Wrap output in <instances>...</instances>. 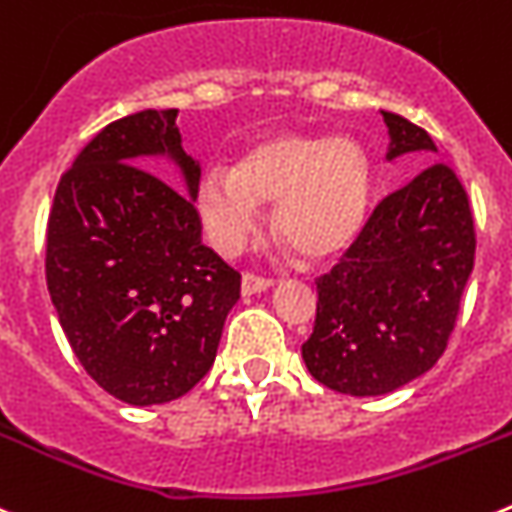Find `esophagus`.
<instances>
[{
  "label": "esophagus",
  "mask_w": 512,
  "mask_h": 512,
  "mask_svg": "<svg viewBox=\"0 0 512 512\" xmlns=\"http://www.w3.org/2000/svg\"><path fill=\"white\" fill-rule=\"evenodd\" d=\"M270 285H273V280L270 278H260V275L245 273L242 275V296H255V293H262V290H267Z\"/></svg>",
  "instance_id": "1"
}]
</instances>
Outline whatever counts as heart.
<instances>
[{
  "mask_svg": "<svg viewBox=\"0 0 512 512\" xmlns=\"http://www.w3.org/2000/svg\"><path fill=\"white\" fill-rule=\"evenodd\" d=\"M372 199L365 150L349 137L275 132L245 147L232 168L206 173L196 211L211 245L237 255L273 206L275 234L303 257L342 255L359 237Z\"/></svg>",
  "mask_w": 512,
  "mask_h": 512,
  "instance_id": "b5f03b06",
  "label": "heart"
}]
</instances>
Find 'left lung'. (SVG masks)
<instances>
[{"label": "left lung", "mask_w": 512, "mask_h": 512, "mask_svg": "<svg viewBox=\"0 0 512 512\" xmlns=\"http://www.w3.org/2000/svg\"><path fill=\"white\" fill-rule=\"evenodd\" d=\"M388 163L434 153L426 130L382 112ZM474 265L467 191L444 163L382 201L347 257L319 278L301 354L321 385L354 398L393 393L439 362Z\"/></svg>", "instance_id": "left-lung-1"}]
</instances>
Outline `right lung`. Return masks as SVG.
I'll return each mask as SVG.
<instances>
[{
    "instance_id": "1",
    "label": "right lung",
    "mask_w": 512,
    "mask_h": 512,
    "mask_svg": "<svg viewBox=\"0 0 512 512\" xmlns=\"http://www.w3.org/2000/svg\"><path fill=\"white\" fill-rule=\"evenodd\" d=\"M176 114L145 109L104 127L61 178L48 219L45 275L68 344L130 405L186 395L239 301V273L201 242V165ZM153 159L177 170L181 192L149 173Z\"/></svg>"
}]
</instances>
